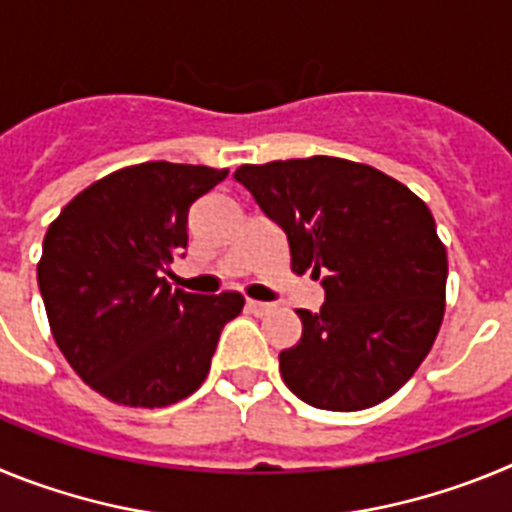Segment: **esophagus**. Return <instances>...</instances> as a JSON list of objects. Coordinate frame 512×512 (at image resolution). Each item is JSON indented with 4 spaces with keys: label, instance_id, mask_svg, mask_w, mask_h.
Masks as SVG:
<instances>
[{
    "label": "esophagus",
    "instance_id": "34e87169",
    "mask_svg": "<svg viewBox=\"0 0 512 512\" xmlns=\"http://www.w3.org/2000/svg\"><path fill=\"white\" fill-rule=\"evenodd\" d=\"M246 307L253 312V315H264V312L271 310L269 302H259V300H246Z\"/></svg>",
    "mask_w": 512,
    "mask_h": 512
}]
</instances>
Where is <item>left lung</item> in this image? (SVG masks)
Here are the masks:
<instances>
[{"mask_svg":"<svg viewBox=\"0 0 512 512\" xmlns=\"http://www.w3.org/2000/svg\"><path fill=\"white\" fill-rule=\"evenodd\" d=\"M287 235L292 271L320 279L318 312L279 354L284 384L320 410H364L395 395L428 356L443 320L446 248L431 210L392 176L312 156L235 169Z\"/></svg>","mask_w":512,"mask_h":512,"instance_id":"8db88e82","label":"left lung"}]
</instances>
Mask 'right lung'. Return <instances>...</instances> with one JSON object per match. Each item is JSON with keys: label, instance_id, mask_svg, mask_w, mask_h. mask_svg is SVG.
<instances>
[{"label": "right lung", "instance_id": "obj_1", "mask_svg": "<svg viewBox=\"0 0 512 512\" xmlns=\"http://www.w3.org/2000/svg\"><path fill=\"white\" fill-rule=\"evenodd\" d=\"M228 169L148 161L76 194L45 233L38 287L61 354L107 400L166 408L210 372L238 292L192 295L164 274L187 248L189 207Z\"/></svg>", "mask_w": 512, "mask_h": 512}]
</instances>
